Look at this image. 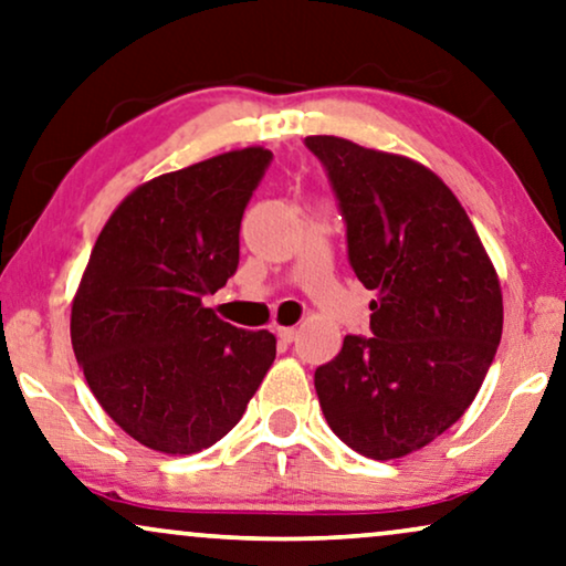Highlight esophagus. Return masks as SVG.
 <instances>
[{"instance_id": "esophagus-1", "label": "esophagus", "mask_w": 566, "mask_h": 566, "mask_svg": "<svg viewBox=\"0 0 566 566\" xmlns=\"http://www.w3.org/2000/svg\"><path fill=\"white\" fill-rule=\"evenodd\" d=\"M275 333H277V337H281L283 343H293V340H296V335H298L296 327H277Z\"/></svg>"}]
</instances>
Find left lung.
<instances>
[{
    "label": "left lung",
    "instance_id": "1",
    "mask_svg": "<svg viewBox=\"0 0 566 566\" xmlns=\"http://www.w3.org/2000/svg\"><path fill=\"white\" fill-rule=\"evenodd\" d=\"M346 220L348 262L377 291L371 337L346 335L314 371L322 413L350 450L392 460L452 427L502 340L494 265L450 187L416 160L306 137Z\"/></svg>",
    "mask_w": 566,
    "mask_h": 566
}]
</instances>
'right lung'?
<instances>
[{"mask_svg": "<svg viewBox=\"0 0 566 566\" xmlns=\"http://www.w3.org/2000/svg\"><path fill=\"white\" fill-rule=\"evenodd\" d=\"M273 153L231 150L135 189L95 241L72 348L95 400L139 444L208 450L275 361V335L202 306L239 268V229Z\"/></svg>", "mask_w": 566, "mask_h": 566, "instance_id": "obj_1", "label": "right lung"}]
</instances>
